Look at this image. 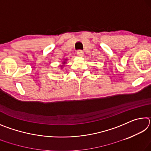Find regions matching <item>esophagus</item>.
I'll return each mask as SVG.
<instances>
[{"label":"esophagus","mask_w":151,"mask_h":151,"mask_svg":"<svg viewBox=\"0 0 151 151\" xmlns=\"http://www.w3.org/2000/svg\"><path fill=\"white\" fill-rule=\"evenodd\" d=\"M77 55L78 57H83V52L82 50H78L77 51Z\"/></svg>","instance_id":"1"}]
</instances>
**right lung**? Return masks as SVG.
I'll list each match as a JSON object with an SVG mask.
<instances>
[{
	"mask_svg": "<svg viewBox=\"0 0 151 151\" xmlns=\"http://www.w3.org/2000/svg\"><path fill=\"white\" fill-rule=\"evenodd\" d=\"M67 60H68L67 58H65V59H64V60L63 61V63H62V65H60L61 68H63V66H65V65H66V61H67Z\"/></svg>",
	"mask_w": 151,
	"mask_h": 151,
	"instance_id": "right-lung-1",
	"label": "right lung"
}]
</instances>
